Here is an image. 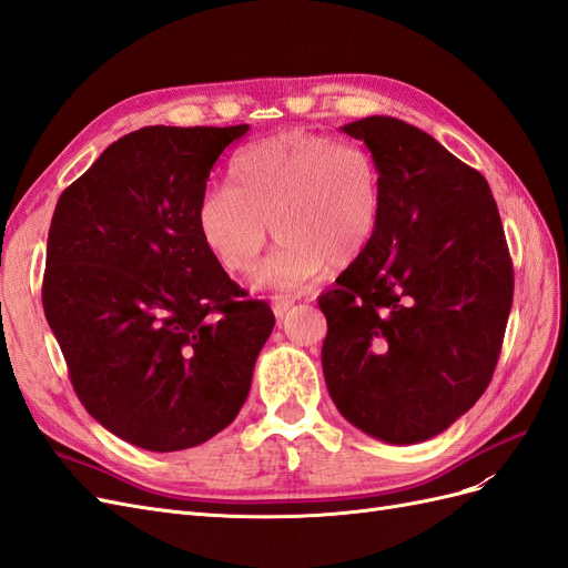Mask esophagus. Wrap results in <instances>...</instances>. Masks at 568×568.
I'll list each match as a JSON object with an SVG mask.
<instances>
[{
  "label": "esophagus",
  "mask_w": 568,
  "mask_h": 568,
  "mask_svg": "<svg viewBox=\"0 0 568 568\" xmlns=\"http://www.w3.org/2000/svg\"><path fill=\"white\" fill-rule=\"evenodd\" d=\"M291 307H294V301H291V298H274L272 301V311H274V317H277V320H282L291 311Z\"/></svg>",
  "instance_id": "34e87169"
}]
</instances>
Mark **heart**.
<instances>
[{"label": "heart", "mask_w": 568, "mask_h": 568, "mask_svg": "<svg viewBox=\"0 0 568 568\" xmlns=\"http://www.w3.org/2000/svg\"><path fill=\"white\" fill-rule=\"evenodd\" d=\"M230 184L201 194L199 232L222 270L244 274L272 230L280 248L253 282L274 291L303 288L324 263H355L384 209V178L374 153L305 130L267 136L236 153Z\"/></svg>", "instance_id": "heart-1"}]
</instances>
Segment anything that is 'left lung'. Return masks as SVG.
Returning <instances> with one entry per match:
<instances>
[{
  "mask_svg": "<svg viewBox=\"0 0 568 568\" xmlns=\"http://www.w3.org/2000/svg\"><path fill=\"white\" fill-rule=\"evenodd\" d=\"M382 165L367 251L317 298L324 382L374 438H434L488 388L511 311L514 267L486 178L398 118L341 128Z\"/></svg>",
  "mask_w": 568,
  "mask_h": 568,
  "instance_id": "left-lung-1",
  "label": "left lung"
}]
</instances>
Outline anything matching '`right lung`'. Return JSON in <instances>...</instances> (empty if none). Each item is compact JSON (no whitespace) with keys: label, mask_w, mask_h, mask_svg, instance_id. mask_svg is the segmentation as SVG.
Segmentation results:
<instances>
[{"label":"right lung","mask_w":568,"mask_h":568,"mask_svg":"<svg viewBox=\"0 0 568 568\" xmlns=\"http://www.w3.org/2000/svg\"><path fill=\"white\" fill-rule=\"evenodd\" d=\"M248 125H151L113 142L59 196L42 305L90 415L175 453L230 426L274 315L205 246L196 205Z\"/></svg>","instance_id":"1"}]
</instances>
